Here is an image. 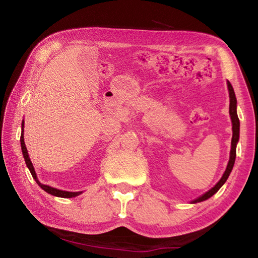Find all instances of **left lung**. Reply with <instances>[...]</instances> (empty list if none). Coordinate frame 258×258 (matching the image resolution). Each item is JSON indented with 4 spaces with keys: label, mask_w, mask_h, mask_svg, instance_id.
Instances as JSON below:
<instances>
[{
    "label": "left lung",
    "mask_w": 258,
    "mask_h": 258,
    "mask_svg": "<svg viewBox=\"0 0 258 258\" xmlns=\"http://www.w3.org/2000/svg\"><path fill=\"white\" fill-rule=\"evenodd\" d=\"M228 89H229V94H230V116H231V120H232V132H233L232 141H231V152H230V160H229L228 167H226L225 172H224L223 176H222L221 180L217 182V184L214 187H212V189L209 190L208 192H206V194L203 195L202 197H199L198 199L194 200V202H192L194 204L204 202V200L211 198L213 195H215L216 192L220 190V187L224 184L225 181L228 180L230 173L233 168L234 160H235V148H237V143H238V140H239L240 121H239L238 115H237V99H235L233 87H232V85H231L230 82H228Z\"/></svg>",
    "instance_id": "left-lung-1"
}]
</instances>
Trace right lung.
<instances>
[{
    "label": "right lung",
    "instance_id": "1",
    "mask_svg": "<svg viewBox=\"0 0 258 258\" xmlns=\"http://www.w3.org/2000/svg\"><path fill=\"white\" fill-rule=\"evenodd\" d=\"M23 127H24V121H23ZM20 142H21V150H23V155H24V158H25V161H26V165H27V167L29 168L30 173H32V176L34 177V180L36 181L37 184L40 185L43 190L46 191L47 194H50L52 196H55V197H61V198H73V197H76V196L82 194V192H68V191L58 190V189H54V187H51L49 185H44V184H42V183H40V181L37 180L36 173H35L34 166L32 164V161H30V159H29L27 148H26V145H25V141H24V128H23V132H21Z\"/></svg>",
    "mask_w": 258,
    "mask_h": 258
}]
</instances>
